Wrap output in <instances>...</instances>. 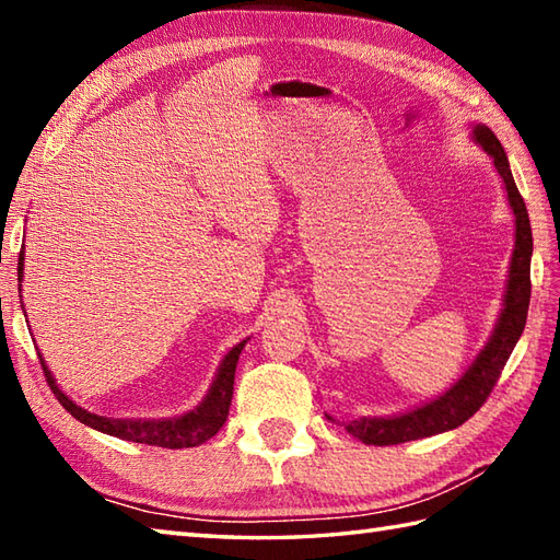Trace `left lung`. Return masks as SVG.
Wrapping results in <instances>:
<instances>
[{"label":"left lung","instance_id":"8db88e82","mask_svg":"<svg viewBox=\"0 0 560 560\" xmlns=\"http://www.w3.org/2000/svg\"><path fill=\"white\" fill-rule=\"evenodd\" d=\"M474 141L483 147V151L493 159L495 171L503 177L510 209L515 213V249L513 259H510L501 317H498L493 335L477 355V361H474L469 365V371L447 392H443V395L407 413L387 416V419L385 416H373V419L371 416H363V419H355L343 425L353 438H359L365 445L409 443V440L452 431V428H457L467 419H471V416L481 409V404L489 399L498 377H501V371L510 359V353H513L517 339L522 337V329H525L532 295L529 213L525 207V199H522L520 189L513 180V173H510V163L501 141L495 139V135L486 125L474 127ZM327 419H331V416H327Z\"/></svg>","mask_w":560,"mask_h":560}]
</instances>
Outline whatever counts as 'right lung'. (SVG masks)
I'll use <instances>...</instances> for the list:
<instances>
[{"instance_id": "add662e5", "label": "right lung", "mask_w": 560, "mask_h": 560, "mask_svg": "<svg viewBox=\"0 0 560 560\" xmlns=\"http://www.w3.org/2000/svg\"><path fill=\"white\" fill-rule=\"evenodd\" d=\"M19 281H23V249L19 253ZM21 291V283H19ZM247 341L235 343V347L225 353V359L219 365V373L213 377L211 389L207 397L201 399L197 409L187 411L183 416H175V419H110V416H98L86 409H81L77 401H71L62 389L57 387L52 373L47 371L43 355L38 353L40 365L47 385L55 392L57 401L74 416L77 421L83 425L93 428V431L108 433L120 440H132V443H147L156 447H168V450H180V447H197L207 443L211 435L221 431V425L229 419V407L233 399V383H235V365L241 359V351Z\"/></svg>"}]
</instances>
